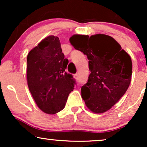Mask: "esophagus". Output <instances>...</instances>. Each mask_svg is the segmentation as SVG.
Here are the masks:
<instances>
[{
  "label": "esophagus",
  "mask_w": 147,
  "mask_h": 147,
  "mask_svg": "<svg viewBox=\"0 0 147 147\" xmlns=\"http://www.w3.org/2000/svg\"><path fill=\"white\" fill-rule=\"evenodd\" d=\"M74 77H75L76 79H78V75H77V74H75V75H74Z\"/></svg>",
  "instance_id": "obj_1"
}]
</instances>
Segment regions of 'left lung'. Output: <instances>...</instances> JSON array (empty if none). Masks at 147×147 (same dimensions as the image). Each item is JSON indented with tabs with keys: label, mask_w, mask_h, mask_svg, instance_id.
Returning a JSON list of instances; mask_svg holds the SVG:
<instances>
[{
	"label": "left lung",
	"mask_w": 147,
	"mask_h": 147,
	"mask_svg": "<svg viewBox=\"0 0 147 147\" xmlns=\"http://www.w3.org/2000/svg\"><path fill=\"white\" fill-rule=\"evenodd\" d=\"M70 42L89 60L90 74L81 89L86 105L95 113L109 111L124 95L131 83V57L113 37L102 34L90 37L75 34Z\"/></svg>",
	"instance_id": "8db88e82"
}]
</instances>
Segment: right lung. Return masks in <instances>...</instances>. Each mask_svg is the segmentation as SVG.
Listing matches in <instances>:
<instances>
[{
	"mask_svg": "<svg viewBox=\"0 0 147 147\" xmlns=\"http://www.w3.org/2000/svg\"><path fill=\"white\" fill-rule=\"evenodd\" d=\"M59 39L53 35L45 37L27 57V81L36 105L47 114L63 110L75 80L65 69Z\"/></svg>",
	"mask_w": 147,
	"mask_h": 147,
	"instance_id": "obj_1",
	"label": "right lung"
}]
</instances>
